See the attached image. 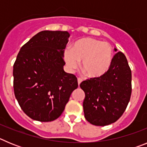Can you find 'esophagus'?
<instances>
[{"mask_svg":"<svg viewBox=\"0 0 147 147\" xmlns=\"http://www.w3.org/2000/svg\"><path fill=\"white\" fill-rule=\"evenodd\" d=\"M77 80H78V85H80V84H81L82 82V79H80V78H78Z\"/></svg>","mask_w":147,"mask_h":147,"instance_id":"1","label":"esophagus"}]
</instances>
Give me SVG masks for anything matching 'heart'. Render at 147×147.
I'll return each mask as SVG.
<instances>
[{
    "label": "heart",
    "mask_w": 147,
    "mask_h": 147,
    "mask_svg": "<svg viewBox=\"0 0 147 147\" xmlns=\"http://www.w3.org/2000/svg\"><path fill=\"white\" fill-rule=\"evenodd\" d=\"M63 58L67 68L71 71L80 68L87 77L98 79L102 77L110 69L113 59L111 45L107 42L90 37H84L76 40L71 50L65 49Z\"/></svg>",
    "instance_id": "b5f03b06"
}]
</instances>
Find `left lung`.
Listing matches in <instances>:
<instances>
[{"label":"left lung","mask_w":147,"mask_h":147,"mask_svg":"<svg viewBox=\"0 0 147 147\" xmlns=\"http://www.w3.org/2000/svg\"><path fill=\"white\" fill-rule=\"evenodd\" d=\"M80 86L85 93L83 109L88 122L106 126L116 121L125 111L132 93V73L125 55L116 53L103 76L88 79Z\"/></svg>","instance_id":"left-lung-1"}]
</instances>
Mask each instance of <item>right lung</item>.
Instances as JSON below:
<instances>
[{
    "label": "right lung",
    "instance_id": "1",
    "mask_svg": "<svg viewBox=\"0 0 147 147\" xmlns=\"http://www.w3.org/2000/svg\"><path fill=\"white\" fill-rule=\"evenodd\" d=\"M70 34L42 31L23 45L13 66V87L18 104L28 117L52 121L64 111L77 78L64 71L63 53Z\"/></svg>",
    "mask_w": 147,
    "mask_h": 147
}]
</instances>
